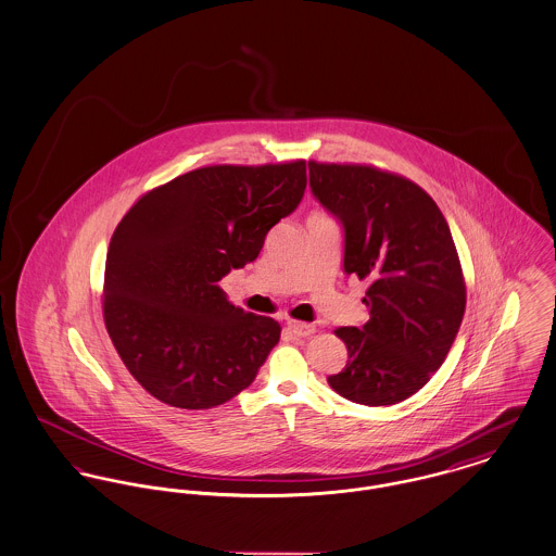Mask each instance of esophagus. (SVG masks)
Wrapping results in <instances>:
<instances>
[{"label": "esophagus", "mask_w": 556, "mask_h": 556, "mask_svg": "<svg viewBox=\"0 0 556 556\" xmlns=\"http://www.w3.org/2000/svg\"><path fill=\"white\" fill-rule=\"evenodd\" d=\"M289 331L295 334V337H309V334L316 333V327L314 325H307V323H296V320H289Z\"/></svg>", "instance_id": "1"}]
</instances>
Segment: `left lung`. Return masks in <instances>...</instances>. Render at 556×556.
<instances>
[{
    "mask_svg": "<svg viewBox=\"0 0 556 556\" xmlns=\"http://www.w3.org/2000/svg\"><path fill=\"white\" fill-rule=\"evenodd\" d=\"M309 189L343 229V271L369 280L365 327L334 333L348 365L327 381L367 407L396 405L421 390L462 327L466 287L437 202L403 177L370 166L309 162Z\"/></svg>",
    "mask_w": 556,
    "mask_h": 556,
    "instance_id": "1",
    "label": "left lung"
}]
</instances>
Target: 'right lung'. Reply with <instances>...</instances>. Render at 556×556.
<instances>
[{
    "label": "right lung",
    "instance_id": "right-lung-1",
    "mask_svg": "<svg viewBox=\"0 0 556 556\" xmlns=\"http://www.w3.org/2000/svg\"><path fill=\"white\" fill-rule=\"evenodd\" d=\"M305 184L303 160L198 168L146 193L115 227L105 327L153 399L217 407L255 381L280 325L233 305L219 282L260 257Z\"/></svg>",
    "mask_w": 556,
    "mask_h": 556
}]
</instances>
